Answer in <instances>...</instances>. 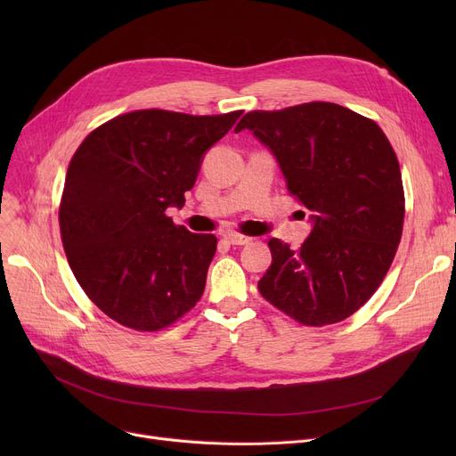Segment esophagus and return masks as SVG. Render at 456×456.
<instances>
[{"label":"esophagus","instance_id":"esophagus-1","mask_svg":"<svg viewBox=\"0 0 456 456\" xmlns=\"http://www.w3.org/2000/svg\"><path fill=\"white\" fill-rule=\"evenodd\" d=\"M225 240L232 246H246L251 242L249 236H244V234H238V232H227L225 234Z\"/></svg>","mask_w":456,"mask_h":456}]
</instances>
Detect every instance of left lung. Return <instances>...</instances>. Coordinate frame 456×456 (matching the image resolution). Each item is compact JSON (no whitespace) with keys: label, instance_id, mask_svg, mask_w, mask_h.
I'll return each instance as SVG.
<instances>
[{"label":"left lung","instance_id":"obj_1","mask_svg":"<svg viewBox=\"0 0 456 456\" xmlns=\"http://www.w3.org/2000/svg\"><path fill=\"white\" fill-rule=\"evenodd\" d=\"M244 129L275 157L313 225L299 249L272 238L258 292L303 325L349 318L385 279L403 232V181L387 134L325 102L248 112L234 131Z\"/></svg>","mask_w":456,"mask_h":456}]
</instances>
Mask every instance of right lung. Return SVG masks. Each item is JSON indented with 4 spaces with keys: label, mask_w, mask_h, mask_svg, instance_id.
<instances>
[{
    "label": "right lung",
    "mask_w": 456,
    "mask_h": 456,
    "mask_svg": "<svg viewBox=\"0 0 456 456\" xmlns=\"http://www.w3.org/2000/svg\"><path fill=\"white\" fill-rule=\"evenodd\" d=\"M242 110H134L92 131L68 166L59 224L81 289L114 322L159 330L203 296L214 234L174 225L205 153Z\"/></svg>",
    "instance_id": "obj_1"
}]
</instances>
